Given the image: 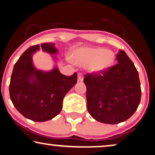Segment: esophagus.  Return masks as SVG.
<instances>
[{
	"label": "esophagus",
	"instance_id": "34e87169",
	"mask_svg": "<svg viewBox=\"0 0 155 155\" xmlns=\"http://www.w3.org/2000/svg\"><path fill=\"white\" fill-rule=\"evenodd\" d=\"M83 80H84L83 74H82L81 73L78 74V81H83Z\"/></svg>",
	"mask_w": 155,
	"mask_h": 155
}]
</instances>
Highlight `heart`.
I'll return each mask as SVG.
<instances>
[{"label":"heart","mask_w":155,"mask_h":155,"mask_svg":"<svg viewBox=\"0 0 155 155\" xmlns=\"http://www.w3.org/2000/svg\"><path fill=\"white\" fill-rule=\"evenodd\" d=\"M71 59L76 65L87 66L90 71L99 73L111 65L114 54L111 51L100 47H82L74 51Z\"/></svg>","instance_id":"b5f03b06"}]
</instances>
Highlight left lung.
I'll use <instances>...</instances> for the list:
<instances>
[{"label": "left lung", "mask_w": 155, "mask_h": 155, "mask_svg": "<svg viewBox=\"0 0 155 155\" xmlns=\"http://www.w3.org/2000/svg\"><path fill=\"white\" fill-rule=\"evenodd\" d=\"M117 63L99 73L87 74V109L97 121L119 124L137 109L141 99L138 71L124 51L117 54Z\"/></svg>", "instance_id": "left-lung-1"}]
</instances>
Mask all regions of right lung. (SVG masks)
I'll return each instance as SVG.
<instances>
[{"instance_id": "add662e5", "label": "right lung", "mask_w": 155, "mask_h": 155, "mask_svg": "<svg viewBox=\"0 0 155 155\" xmlns=\"http://www.w3.org/2000/svg\"><path fill=\"white\" fill-rule=\"evenodd\" d=\"M41 48L50 54L58 50L54 44H41ZM40 49L39 44L31 46L15 63L9 85L11 101L25 118L34 121L50 120L61 111L63 99L77 82V74L65 76L55 67L50 71L37 70L32 56Z\"/></svg>"}]
</instances>
